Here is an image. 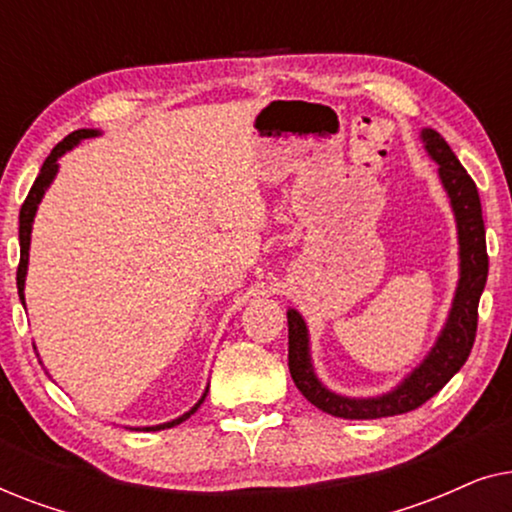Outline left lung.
I'll return each mask as SVG.
<instances>
[{
    "instance_id": "left-lung-1",
    "label": "left lung",
    "mask_w": 512,
    "mask_h": 512,
    "mask_svg": "<svg viewBox=\"0 0 512 512\" xmlns=\"http://www.w3.org/2000/svg\"><path fill=\"white\" fill-rule=\"evenodd\" d=\"M424 149L438 163V177L450 198L459 235V284L454 291L452 310L436 345L405 380L389 394L375 398H349L326 389L314 375L310 359V335L303 317L296 310L286 312L289 317V370L300 394L321 412L342 419H377L403 415L436 396L454 373L464 366L471 354L475 331H478V303L487 284V242L482 205L475 181L468 177L464 165L454 156L450 144L436 130H422Z\"/></svg>"
}]
</instances>
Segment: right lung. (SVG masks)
<instances>
[{
    "instance_id": "obj_1",
    "label": "right lung",
    "mask_w": 512,
    "mask_h": 512,
    "mask_svg": "<svg viewBox=\"0 0 512 512\" xmlns=\"http://www.w3.org/2000/svg\"><path fill=\"white\" fill-rule=\"evenodd\" d=\"M95 135H100V130H74L72 135H67L65 139H62V142L55 146V149L51 151V156H48L46 160H44V165H41V172H39V177L34 179V184H32V188H30V193H27V198H25V202H23V207H20V230H18V235H20V263H18V272H16V279H18V296H20V303L25 305V275H27V261H30V235H32V221H34V214H37V207H39V202H41V198H44V193H46V188L51 186V181L55 179V174H58V158L60 156H65V153L69 151V149H74L76 144L81 142V139H88V137H95ZM205 396H207V391L205 394H202V398L198 403L193 405L191 410L186 412V415H181V417H177V419H172V422H165V424H158V426H146L144 431H160V429H170V426H177V424H181V422H186L188 417L193 415L195 410L200 408V403L205 401Z\"/></svg>"
}]
</instances>
